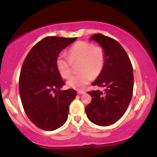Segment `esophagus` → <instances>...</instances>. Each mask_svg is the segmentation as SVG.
Wrapping results in <instances>:
<instances>
[{
	"mask_svg": "<svg viewBox=\"0 0 157 157\" xmlns=\"http://www.w3.org/2000/svg\"><path fill=\"white\" fill-rule=\"evenodd\" d=\"M77 93H78V94H85V91H77Z\"/></svg>",
	"mask_w": 157,
	"mask_h": 157,
	"instance_id": "1",
	"label": "esophagus"
}]
</instances>
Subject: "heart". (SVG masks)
I'll return each instance as SVG.
<instances>
[{"mask_svg": "<svg viewBox=\"0 0 157 157\" xmlns=\"http://www.w3.org/2000/svg\"><path fill=\"white\" fill-rule=\"evenodd\" d=\"M80 63L78 71L68 78L67 85L72 89L80 90L88 84L94 76H98L104 67L105 53L101 47L86 41H78L69 50V56L65 53L58 56L56 64L59 74L67 78L71 74L72 63Z\"/></svg>", "mask_w": 157, "mask_h": 157, "instance_id": "obj_1", "label": "heart"}]
</instances>
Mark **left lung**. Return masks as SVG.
<instances>
[{"mask_svg": "<svg viewBox=\"0 0 157 157\" xmlns=\"http://www.w3.org/2000/svg\"><path fill=\"white\" fill-rule=\"evenodd\" d=\"M89 40L98 43L104 51V67L92 83L104 90L88 93L92 100L85 111L92 123L106 126L117 121L129 105L134 88L133 68L127 53L116 40L101 33L94 34Z\"/></svg>", "mask_w": 157, "mask_h": 157, "instance_id": "obj_1", "label": "left lung"}]
</instances>
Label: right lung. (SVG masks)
I'll return each mask as SVG.
<instances>
[{
	"mask_svg": "<svg viewBox=\"0 0 157 157\" xmlns=\"http://www.w3.org/2000/svg\"><path fill=\"white\" fill-rule=\"evenodd\" d=\"M76 38H44L31 49L23 61L19 78L21 102L29 119L43 130L53 131L63 126L70 104L76 96L74 89L61 91L65 82L56 64L60 52Z\"/></svg>",
	"mask_w": 157,
	"mask_h": 157,
	"instance_id": "obj_1",
	"label": "right lung"
}]
</instances>
